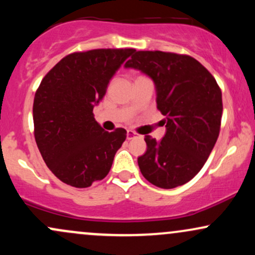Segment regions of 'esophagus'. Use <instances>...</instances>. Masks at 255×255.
Returning <instances> with one entry per match:
<instances>
[{
	"label": "esophagus",
	"mask_w": 255,
	"mask_h": 255,
	"mask_svg": "<svg viewBox=\"0 0 255 255\" xmlns=\"http://www.w3.org/2000/svg\"><path fill=\"white\" fill-rule=\"evenodd\" d=\"M137 136V133H135V131L133 130H127V139L128 140H131L134 139V137Z\"/></svg>",
	"instance_id": "34e87169"
}]
</instances>
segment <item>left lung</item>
Returning a JSON list of instances; mask_svg holds the SVG:
<instances>
[{
  "label": "left lung",
  "instance_id": "left-lung-1",
  "mask_svg": "<svg viewBox=\"0 0 255 255\" xmlns=\"http://www.w3.org/2000/svg\"><path fill=\"white\" fill-rule=\"evenodd\" d=\"M125 67L153 80L157 109L165 116L160 141L145 135L140 171L159 188L182 186L201 170L217 141L223 113L217 81L195 58L175 52L134 51Z\"/></svg>",
  "mask_w": 255,
  "mask_h": 255
}]
</instances>
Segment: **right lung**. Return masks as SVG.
Returning a JSON list of instances; mask_svg holds the SVG:
<instances>
[{
  "mask_svg": "<svg viewBox=\"0 0 255 255\" xmlns=\"http://www.w3.org/2000/svg\"><path fill=\"white\" fill-rule=\"evenodd\" d=\"M134 51L73 52L43 78L33 101L34 137L45 164L62 182L86 188L109 174L127 131H105L92 111L110 79Z\"/></svg>",
  "mask_w": 255,
  "mask_h": 255,
  "instance_id": "obj_1",
  "label": "right lung"
}]
</instances>
